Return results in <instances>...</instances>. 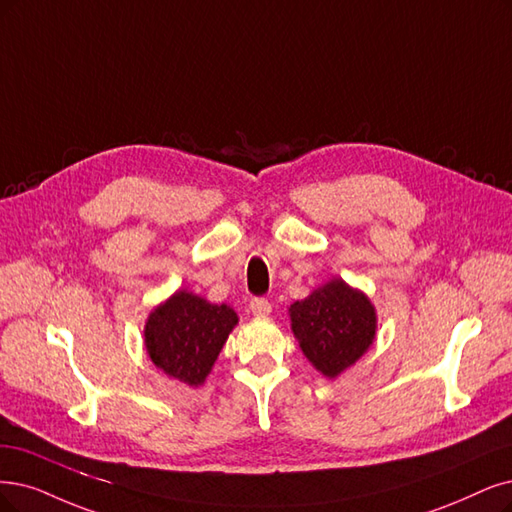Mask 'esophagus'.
Listing matches in <instances>:
<instances>
[{"mask_svg": "<svg viewBox=\"0 0 512 512\" xmlns=\"http://www.w3.org/2000/svg\"><path fill=\"white\" fill-rule=\"evenodd\" d=\"M249 308H251L253 316H268L272 312V304L266 297H253Z\"/></svg>", "mask_w": 512, "mask_h": 512, "instance_id": "obj_1", "label": "esophagus"}]
</instances>
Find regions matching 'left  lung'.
<instances>
[{"label": "left lung", "instance_id": "1", "mask_svg": "<svg viewBox=\"0 0 512 512\" xmlns=\"http://www.w3.org/2000/svg\"><path fill=\"white\" fill-rule=\"evenodd\" d=\"M289 316L299 348L329 380L352 367L375 339L377 316L371 299L342 278L295 301Z\"/></svg>", "mask_w": 512, "mask_h": 512}]
</instances>
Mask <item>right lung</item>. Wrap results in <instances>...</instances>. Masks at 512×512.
I'll list each match as a JSON object with an SVG mask.
<instances>
[{
	"label": "right lung",
	"instance_id": "right-lung-1",
	"mask_svg": "<svg viewBox=\"0 0 512 512\" xmlns=\"http://www.w3.org/2000/svg\"><path fill=\"white\" fill-rule=\"evenodd\" d=\"M236 325L238 314L227 304L217 306L185 289L177 291L147 316V356L168 377L200 386Z\"/></svg>",
	"mask_w": 512,
	"mask_h": 512
}]
</instances>
